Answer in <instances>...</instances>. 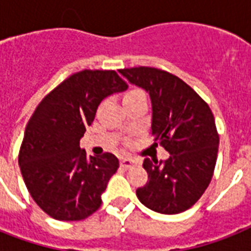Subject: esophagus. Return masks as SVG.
I'll list each match as a JSON object with an SVG mask.
<instances>
[{
    "label": "esophagus",
    "mask_w": 251,
    "mask_h": 251,
    "mask_svg": "<svg viewBox=\"0 0 251 251\" xmlns=\"http://www.w3.org/2000/svg\"><path fill=\"white\" fill-rule=\"evenodd\" d=\"M135 163H137V160L133 159V157H122L121 159V167L126 168V169L135 164Z\"/></svg>",
    "instance_id": "obj_1"
}]
</instances>
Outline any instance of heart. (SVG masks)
<instances>
[{"mask_svg": "<svg viewBox=\"0 0 251 251\" xmlns=\"http://www.w3.org/2000/svg\"><path fill=\"white\" fill-rule=\"evenodd\" d=\"M143 91L138 90V88H133V90L127 91L124 96V99H129V98H135V96H143Z\"/></svg>", "mask_w": 251, "mask_h": 251, "instance_id": "b5f03b06", "label": "heart"}]
</instances>
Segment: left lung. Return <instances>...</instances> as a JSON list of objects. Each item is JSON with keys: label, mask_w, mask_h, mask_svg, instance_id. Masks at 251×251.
I'll return each mask as SVG.
<instances>
[{"label": "left lung", "mask_w": 251, "mask_h": 251, "mask_svg": "<svg viewBox=\"0 0 251 251\" xmlns=\"http://www.w3.org/2000/svg\"><path fill=\"white\" fill-rule=\"evenodd\" d=\"M120 74L150 95L153 145L160 143L169 152L165 161L146 157L149 181L137 189L138 199L160 214L183 212L202 197L214 175L219 149L214 114L190 86L171 73L139 66L122 69Z\"/></svg>", "instance_id": "left-lung-1"}]
</instances>
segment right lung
Segmentation results:
<instances>
[{
	"mask_svg": "<svg viewBox=\"0 0 251 251\" xmlns=\"http://www.w3.org/2000/svg\"><path fill=\"white\" fill-rule=\"evenodd\" d=\"M126 88L114 70H83L49 92L29 118L18 163L29 194L50 218L83 220L101 204L120 163L109 152L87 156L79 141L99 104Z\"/></svg>",
	"mask_w": 251,
	"mask_h": 251,
	"instance_id": "1",
	"label": "right lung"
}]
</instances>
